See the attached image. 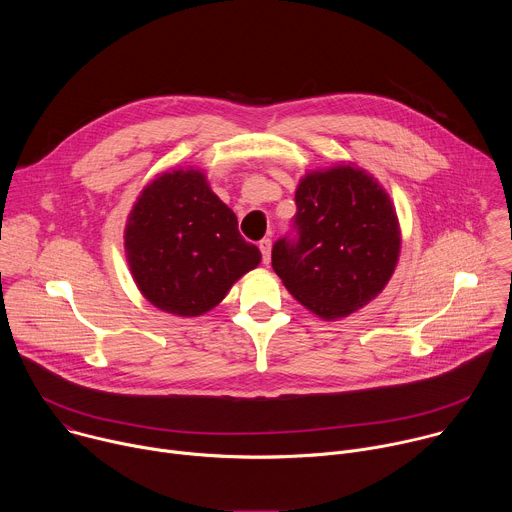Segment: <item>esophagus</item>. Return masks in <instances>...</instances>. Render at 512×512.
I'll return each instance as SVG.
<instances>
[{"instance_id": "1", "label": "esophagus", "mask_w": 512, "mask_h": 512, "mask_svg": "<svg viewBox=\"0 0 512 512\" xmlns=\"http://www.w3.org/2000/svg\"><path fill=\"white\" fill-rule=\"evenodd\" d=\"M259 249H261V255H263V263L269 265V261H271V239L259 241Z\"/></svg>"}]
</instances>
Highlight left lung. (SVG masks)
<instances>
[{"label": "left lung", "mask_w": 512, "mask_h": 512, "mask_svg": "<svg viewBox=\"0 0 512 512\" xmlns=\"http://www.w3.org/2000/svg\"><path fill=\"white\" fill-rule=\"evenodd\" d=\"M298 239H279L273 271L322 320L346 318L375 300L401 253L395 206L379 180L354 164L308 172L296 190Z\"/></svg>", "instance_id": "1"}]
</instances>
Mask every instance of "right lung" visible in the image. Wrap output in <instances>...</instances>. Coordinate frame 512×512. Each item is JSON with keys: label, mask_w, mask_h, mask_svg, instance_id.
I'll use <instances>...</instances> for the list:
<instances>
[{"label": "right lung", "mask_w": 512, "mask_h": 512, "mask_svg": "<svg viewBox=\"0 0 512 512\" xmlns=\"http://www.w3.org/2000/svg\"><path fill=\"white\" fill-rule=\"evenodd\" d=\"M125 257L141 296L162 312L194 318L221 304L261 263L235 212L196 168L160 174L137 196L125 225Z\"/></svg>", "instance_id": "add662e5"}]
</instances>
